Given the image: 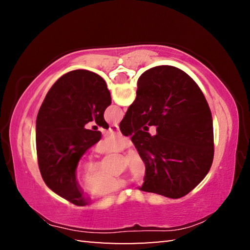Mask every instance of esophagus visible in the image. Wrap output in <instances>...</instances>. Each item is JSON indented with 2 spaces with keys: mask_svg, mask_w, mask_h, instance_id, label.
<instances>
[{
  "mask_svg": "<svg viewBox=\"0 0 250 250\" xmlns=\"http://www.w3.org/2000/svg\"><path fill=\"white\" fill-rule=\"evenodd\" d=\"M109 130L111 131V132H119V131H120L119 125H110Z\"/></svg>",
  "mask_w": 250,
  "mask_h": 250,
  "instance_id": "1",
  "label": "esophagus"
}]
</instances>
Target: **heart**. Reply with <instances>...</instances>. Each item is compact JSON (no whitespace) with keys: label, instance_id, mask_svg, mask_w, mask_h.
<instances>
[{"label":"heart","instance_id":"heart-1","mask_svg":"<svg viewBox=\"0 0 250 250\" xmlns=\"http://www.w3.org/2000/svg\"><path fill=\"white\" fill-rule=\"evenodd\" d=\"M130 146V140L119 133L108 135L104 141L98 143L96 150L100 154L119 153ZM129 172L135 181L142 182L147 172L146 160L137 151L130 152L128 155ZM83 171L86 174V188L95 195L103 196L116 192L125 186V181L104 173L103 166L96 161H88L84 163Z\"/></svg>","mask_w":250,"mask_h":250}]
</instances>
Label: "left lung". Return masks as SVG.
Returning <instances> with one entry per match:
<instances>
[{
	"label": "left lung",
	"mask_w": 250,
	"mask_h": 250,
	"mask_svg": "<svg viewBox=\"0 0 250 250\" xmlns=\"http://www.w3.org/2000/svg\"><path fill=\"white\" fill-rule=\"evenodd\" d=\"M111 104L104 80L89 70L62 76L46 95L36 119V151L42 177L57 195L84 206L76 180L79 160L100 140L101 132L84 128L92 120L108 129L104 112Z\"/></svg>",
	"instance_id": "obj_1"
}]
</instances>
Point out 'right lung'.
<instances>
[{"label": "right lung", "mask_w": 250, "mask_h": 250, "mask_svg": "<svg viewBox=\"0 0 250 250\" xmlns=\"http://www.w3.org/2000/svg\"><path fill=\"white\" fill-rule=\"evenodd\" d=\"M154 125L152 136L141 129ZM146 160L141 191L170 198L188 194L213 163L214 131L208 104L197 83L176 67L158 66L138 80L137 98L120 122Z\"/></svg>", "instance_id": "1"}]
</instances>
